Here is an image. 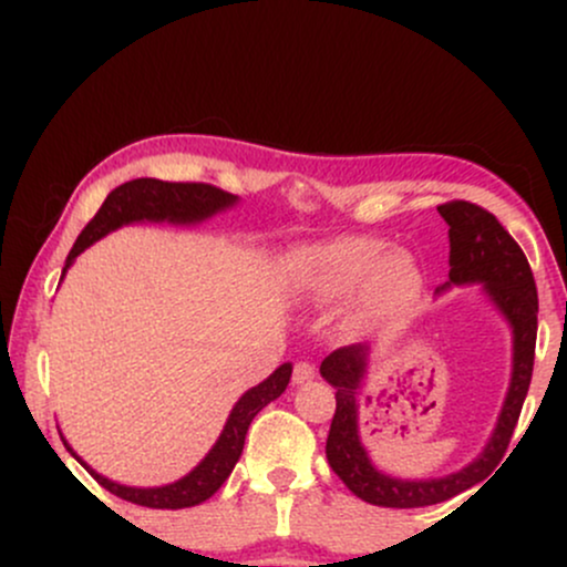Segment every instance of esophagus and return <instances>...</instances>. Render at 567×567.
Segmentation results:
<instances>
[{
  "mask_svg": "<svg viewBox=\"0 0 567 567\" xmlns=\"http://www.w3.org/2000/svg\"><path fill=\"white\" fill-rule=\"evenodd\" d=\"M315 375H317V370H315V365H311V362H298V365L292 368V383H296V386L315 381Z\"/></svg>",
  "mask_w": 567,
  "mask_h": 567,
  "instance_id": "1",
  "label": "esophagus"
}]
</instances>
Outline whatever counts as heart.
<instances>
[{
    "label": "heart",
    "mask_w": 567,
    "mask_h": 567,
    "mask_svg": "<svg viewBox=\"0 0 567 567\" xmlns=\"http://www.w3.org/2000/svg\"><path fill=\"white\" fill-rule=\"evenodd\" d=\"M292 288L306 303L351 301V324L360 330L408 320L424 296V269L410 250L379 237H338L298 250L290 261Z\"/></svg>",
    "instance_id": "1"
}]
</instances>
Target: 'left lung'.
I'll return each mask as SVG.
<instances>
[{"label": "left lung", "instance_id": "obj_1", "mask_svg": "<svg viewBox=\"0 0 567 567\" xmlns=\"http://www.w3.org/2000/svg\"><path fill=\"white\" fill-rule=\"evenodd\" d=\"M437 213L445 218L447 239H451V258H447L451 271H447V282L437 292L483 285L485 298L512 330V379L496 426L477 458L442 477L405 480L381 472L370 461L368 447L360 440V394L368 379L373 347L354 343L324 357L320 373L336 389V415L330 424L328 445H324L328 464L357 498L375 506H392V509L440 504L483 483L487 474L496 470L517 426L519 410L530 386L533 354H536L538 296L525 252L493 213L472 202H447L437 207Z\"/></svg>", "mask_w": 567, "mask_h": 567}]
</instances>
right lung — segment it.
<instances>
[{
    "label": "right lung",
    "instance_id": "add662e5",
    "mask_svg": "<svg viewBox=\"0 0 567 567\" xmlns=\"http://www.w3.org/2000/svg\"><path fill=\"white\" fill-rule=\"evenodd\" d=\"M239 202L229 192H220L216 186L207 184H167V181L157 178H135L127 184L116 186L109 194L106 202L101 205V210L95 213V218L84 226V231L76 237L74 247H71L66 266H63V277L71 269V264L76 261L80 252L87 250L90 245H95L97 239H103L106 234H112L122 226L130 224H173V226H197L202 220L218 216V213L229 210ZM61 277V279H63ZM292 375V365L285 362L279 365L269 379L258 383V386L247 389V392L234 402L229 419H226L224 429H220L216 445L205 453V458L194 466L192 472L184 474L181 480L157 487H133L114 483V480L97 474L93 466L84 464L80 455L74 453V447L69 445L66 437L63 445L74 455L76 461L87 470L93 477L106 487L114 496L133 501L138 506H152V509H186V506H197L202 501H207L220 485L229 480L234 464L239 461L245 447V434L250 421L256 419L261 410L275 402L279 394L288 389Z\"/></svg>",
    "mask_w": 567,
    "mask_h": 567
}]
</instances>
